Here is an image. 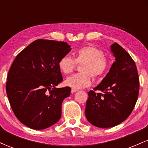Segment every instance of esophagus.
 Masks as SVG:
<instances>
[{"mask_svg":"<svg viewBox=\"0 0 148 148\" xmlns=\"http://www.w3.org/2000/svg\"><path fill=\"white\" fill-rule=\"evenodd\" d=\"M78 90L77 89H74V88H72V90H71V92H72V93H74L76 92H77Z\"/></svg>","mask_w":148,"mask_h":148,"instance_id":"esophagus-1","label":"esophagus"}]
</instances>
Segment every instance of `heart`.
I'll return each mask as SVG.
<instances>
[{
  "instance_id": "1",
  "label": "heart",
  "mask_w": 148,
  "mask_h": 148,
  "mask_svg": "<svg viewBox=\"0 0 148 148\" xmlns=\"http://www.w3.org/2000/svg\"><path fill=\"white\" fill-rule=\"evenodd\" d=\"M81 73L69 76L65 84L74 89H81L90 86L92 76L99 78L106 72L108 67V58L103 55L101 49L94 46H85L74 53V58L64 56L60 59L58 67L64 74H71L77 64H81Z\"/></svg>"
}]
</instances>
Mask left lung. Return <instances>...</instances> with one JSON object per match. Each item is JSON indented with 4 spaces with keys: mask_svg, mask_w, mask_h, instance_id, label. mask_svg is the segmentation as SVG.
Listing matches in <instances>:
<instances>
[{
    "mask_svg": "<svg viewBox=\"0 0 148 148\" xmlns=\"http://www.w3.org/2000/svg\"><path fill=\"white\" fill-rule=\"evenodd\" d=\"M111 49L115 61L100 84L88 92L85 111L88 122L100 128L115 127L126 120L133 111L139 92L135 62L116 42Z\"/></svg>",
    "mask_w": 148,
    "mask_h": 148,
    "instance_id": "obj_1",
    "label": "left lung"
}]
</instances>
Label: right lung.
Listing matches in <instances>:
<instances>
[{"instance_id":"1","label":"right lung","mask_w":148,"mask_h":148,"mask_svg":"<svg viewBox=\"0 0 148 148\" xmlns=\"http://www.w3.org/2000/svg\"><path fill=\"white\" fill-rule=\"evenodd\" d=\"M70 51L64 42L40 39L15 58L6 92L15 116L25 126L44 130L60 120L62 101L71 88H56L63 80L58 62Z\"/></svg>"}]
</instances>
